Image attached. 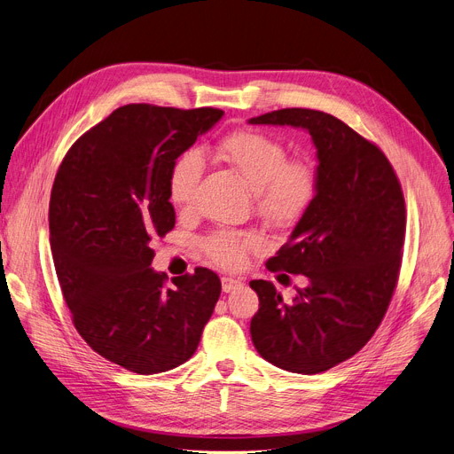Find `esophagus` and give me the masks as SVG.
Listing matches in <instances>:
<instances>
[{
	"mask_svg": "<svg viewBox=\"0 0 454 454\" xmlns=\"http://www.w3.org/2000/svg\"><path fill=\"white\" fill-rule=\"evenodd\" d=\"M221 281H223V291L224 293H230V291H233L237 287H241V281L231 278V276H224Z\"/></svg>",
	"mask_w": 454,
	"mask_h": 454,
	"instance_id": "obj_1",
	"label": "esophagus"
}]
</instances>
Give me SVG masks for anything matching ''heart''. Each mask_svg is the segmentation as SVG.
I'll return each mask as SVG.
<instances>
[{
	"mask_svg": "<svg viewBox=\"0 0 454 454\" xmlns=\"http://www.w3.org/2000/svg\"><path fill=\"white\" fill-rule=\"evenodd\" d=\"M217 156L254 191L257 211L278 226L298 223L317 197L315 167L305 160H289L287 147L267 134L231 132L219 141ZM202 175L204 160L199 151L189 149L176 156L167 185L178 209L193 207ZM257 245L255 235L219 231L206 241V252L224 267H239L247 252Z\"/></svg>",
	"mask_w": 454,
	"mask_h": 454,
	"instance_id": "heart-1",
	"label": "heart"
}]
</instances>
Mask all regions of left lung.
<instances>
[{
    "mask_svg": "<svg viewBox=\"0 0 454 454\" xmlns=\"http://www.w3.org/2000/svg\"><path fill=\"white\" fill-rule=\"evenodd\" d=\"M250 125L303 129L317 147V197L267 269L301 274L285 301L272 281L254 279L250 322L257 353L301 375L322 373L359 351L392 300L404 241V199L387 156L335 115L283 108Z\"/></svg>",
    "mask_w": 454,
    "mask_h": 454,
    "instance_id": "left-lung-1",
    "label": "left lung"
}]
</instances>
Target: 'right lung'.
Masks as SVG:
<instances>
[{"instance_id": "add662e5", "label": "right lung", "mask_w": 454, "mask_h": 454, "mask_svg": "<svg viewBox=\"0 0 454 454\" xmlns=\"http://www.w3.org/2000/svg\"><path fill=\"white\" fill-rule=\"evenodd\" d=\"M224 115L217 108L127 105L81 136L50 202V243L74 324L106 361L139 375L193 356L221 296L207 269L173 278L151 269V239L175 228L169 171Z\"/></svg>"}]
</instances>
